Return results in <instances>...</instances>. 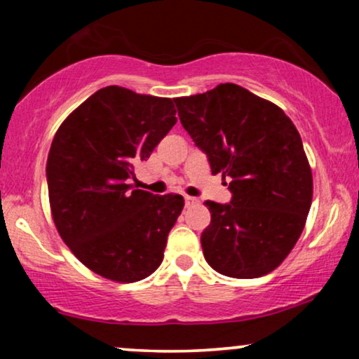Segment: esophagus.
I'll return each mask as SVG.
<instances>
[{
	"mask_svg": "<svg viewBox=\"0 0 359 359\" xmlns=\"http://www.w3.org/2000/svg\"><path fill=\"white\" fill-rule=\"evenodd\" d=\"M197 203H199V201H197L196 197L185 196V205H187V208H191V205H196Z\"/></svg>",
	"mask_w": 359,
	"mask_h": 359,
	"instance_id": "1",
	"label": "esophagus"
}]
</instances>
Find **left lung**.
I'll use <instances>...</instances> for the list:
<instances>
[{"instance_id":"8db88e82","label":"left lung","mask_w":359,"mask_h":359,"mask_svg":"<svg viewBox=\"0 0 359 359\" xmlns=\"http://www.w3.org/2000/svg\"><path fill=\"white\" fill-rule=\"evenodd\" d=\"M174 102L212 175L228 177L233 194L228 204L205 201V262L233 278L270 273L297 243L312 203V172L297 128L277 104L231 82Z\"/></svg>"}]
</instances>
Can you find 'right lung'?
<instances>
[{"instance_id":"add662e5","label":"right lung","mask_w":359,"mask_h":359,"mask_svg":"<svg viewBox=\"0 0 359 359\" xmlns=\"http://www.w3.org/2000/svg\"><path fill=\"white\" fill-rule=\"evenodd\" d=\"M175 123L168 97L108 86L57 130L47 158L52 217L65 245L94 273L131 283L162 263L184 197L130 191L128 180Z\"/></svg>"}]
</instances>
